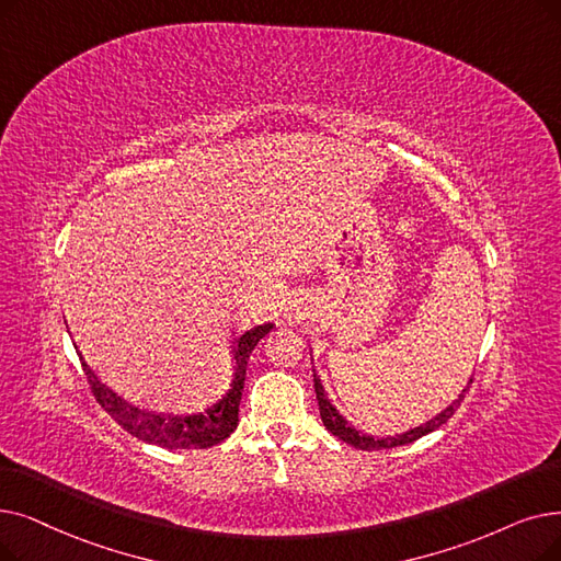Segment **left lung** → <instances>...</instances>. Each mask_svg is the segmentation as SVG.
I'll use <instances>...</instances> for the list:
<instances>
[{
  "label": "left lung",
  "mask_w": 561,
  "mask_h": 561,
  "mask_svg": "<svg viewBox=\"0 0 561 561\" xmlns=\"http://www.w3.org/2000/svg\"><path fill=\"white\" fill-rule=\"evenodd\" d=\"M470 385H472V378L468 380V387H462V392L458 394V399L451 401L443 412H437V415L431 417L428 422H424V424H420V426H415V428H410V431H405V433H399V435L374 437V435H367V433L357 431L353 424H348V420H346L344 415H341V412L330 403V399L325 397V389H323L321 380L316 378V374H313V389H316V399H319V410H321L323 426H325L332 435H336L339 440H344L346 445H353L355 449H367V451H371V449H392V447L410 445V443L420 440L422 435L433 433L435 428H440V426L454 415L456 408H458L460 401H462V397H466V392L470 389Z\"/></svg>",
  "instance_id": "left-lung-1"
}]
</instances>
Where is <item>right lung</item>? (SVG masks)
Listing matches in <instances>:
<instances>
[{
    "instance_id": "right-lung-1",
    "label": "right lung",
    "mask_w": 561,
    "mask_h": 561,
    "mask_svg": "<svg viewBox=\"0 0 561 561\" xmlns=\"http://www.w3.org/2000/svg\"><path fill=\"white\" fill-rule=\"evenodd\" d=\"M273 328H275L273 323L254 325L252 330L242 332L236 339V346H233L236 367H233V380L227 389V394L220 401H215L210 408H204L202 412H192V415H174V412H156V410L139 408L126 401L124 397H118L105 382H101L87 362H82V367L95 401H99L105 408L107 415L121 428H126L130 435L164 449H208L213 445H220L222 440H227V437L236 431L248 359L259 341Z\"/></svg>"
}]
</instances>
